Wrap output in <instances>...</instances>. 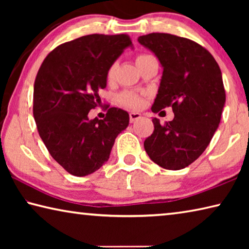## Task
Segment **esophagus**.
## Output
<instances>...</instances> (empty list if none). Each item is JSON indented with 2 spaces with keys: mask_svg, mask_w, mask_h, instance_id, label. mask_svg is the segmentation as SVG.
<instances>
[{
  "mask_svg": "<svg viewBox=\"0 0 249 249\" xmlns=\"http://www.w3.org/2000/svg\"><path fill=\"white\" fill-rule=\"evenodd\" d=\"M138 119H141L140 113H136V112L129 113V121H130V123H134V122L137 121Z\"/></svg>",
  "mask_w": 249,
  "mask_h": 249,
  "instance_id": "34e87169",
  "label": "esophagus"
}]
</instances>
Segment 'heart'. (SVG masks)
<instances>
[{
    "mask_svg": "<svg viewBox=\"0 0 249 249\" xmlns=\"http://www.w3.org/2000/svg\"><path fill=\"white\" fill-rule=\"evenodd\" d=\"M151 57V54L148 53H141L136 57V62L137 65H141L142 61L146 60L147 58ZM116 68L117 65L112 64L108 67V69L107 71V80L108 82H112L115 78V73H116ZM119 102L120 104L123 105L125 107L128 108H138L142 107V95L141 93H137V92L134 91H124L123 93H121L119 95Z\"/></svg>",
    "mask_w": 249,
    "mask_h": 249,
    "instance_id": "b5f03b06",
    "label": "heart"
}]
</instances>
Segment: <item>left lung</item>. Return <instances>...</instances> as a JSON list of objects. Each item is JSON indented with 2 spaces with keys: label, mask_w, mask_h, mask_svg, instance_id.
I'll list each match as a JSON object with an SVG mask.
<instances>
[{
  "label": "left lung",
  "mask_w": 249,
  "mask_h": 249,
  "mask_svg": "<svg viewBox=\"0 0 249 249\" xmlns=\"http://www.w3.org/2000/svg\"><path fill=\"white\" fill-rule=\"evenodd\" d=\"M138 41L158 57L163 71L154 113L171 107L174 120L144 142L149 158L168 170H180L196 160L212 140L225 104L221 69L209 50L196 41L166 33L140 36Z\"/></svg>",
  "instance_id": "8db88e82"
}]
</instances>
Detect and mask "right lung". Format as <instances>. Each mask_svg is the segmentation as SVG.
<instances>
[{
  "instance_id": "obj_1",
  "label": "right lung",
  "mask_w": 249,
  "mask_h": 249,
  "mask_svg": "<svg viewBox=\"0 0 249 249\" xmlns=\"http://www.w3.org/2000/svg\"><path fill=\"white\" fill-rule=\"evenodd\" d=\"M129 36L92 34L67 41L44 59L34 83L33 114L49 154L70 175L83 177L100 169L109 158L115 138L128 126L126 111L108 107L103 120H89L101 104L107 71Z\"/></svg>"
}]
</instances>
